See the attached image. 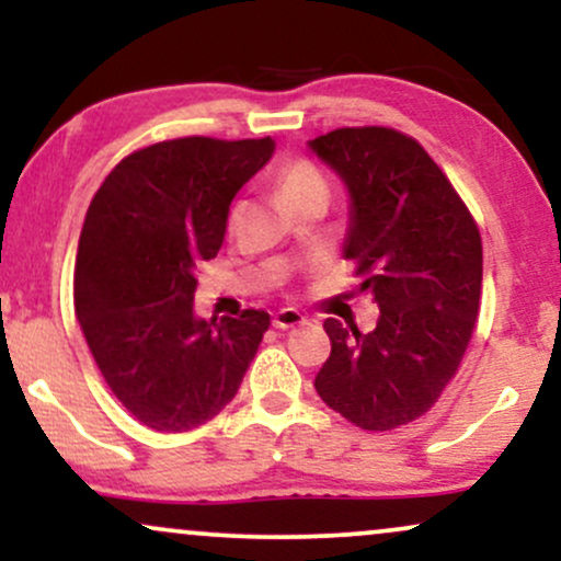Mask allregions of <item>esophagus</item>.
Returning a JSON list of instances; mask_svg holds the SVG:
<instances>
[{"instance_id": "esophagus-1", "label": "esophagus", "mask_w": 561, "mask_h": 561, "mask_svg": "<svg viewBox=\"0 0 561 561\" xmlns=\"http://www.w3.org/2000/svg\"><path fill=\"white\" fill-rule=\"evenodd\" d=\"M306 321L300 311H295V308H282V311L274 313V327L276 330H293V327H298Z\"/></svg>"}]
</instances>
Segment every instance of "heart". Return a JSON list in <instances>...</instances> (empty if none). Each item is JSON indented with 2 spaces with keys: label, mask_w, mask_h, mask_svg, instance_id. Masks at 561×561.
I'll return each instance as SVG.
<instances>
[{
  "label": "heart",
  "mask_w": 561,
  "mask_h": 561,
  "mask_svg": "<svg viewBox=\"0 0 561 561\" xmlns=\"http://www.w3.org/2000/svg\"><path fill=\"white\" fill-rule=\"evenodd\" d=\"M276 195L289 205L293 199L324 195L330 197V184L321 176V171L308 160H289L276 173Z\"/></svg>",
  "instance_id": "1"
}]
</instances>
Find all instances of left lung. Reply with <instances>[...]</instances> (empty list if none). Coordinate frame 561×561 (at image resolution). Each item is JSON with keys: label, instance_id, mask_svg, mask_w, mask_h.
<instances>
[{"label": "left lung", "instance_id": "1", "mask_svg": "<svg viewBox=\"0 0 561 561\" xmlns=\"http://www.w3.org/2000/svg\"><path fill=\"white\" fill-rule=\"evenodd\" d=\"M308 147L347 186L343 259L379 308L369 334L324 321L332 353L313 388L347 422L385 433L433 409L465 358L480 311V231L446 173L396 128H334Z\"/></svg>", "mask_w": 561, "mask_h": 561}]
</instances>
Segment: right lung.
Segmentation results:
<instances>
[{
  "instance_id": "add662e5",
  "label": "right lung",
  "mask_w": 561,
  "mask_h": 561,
  "mask_svg": "<svg viewBox=\"0 0 561 561\" xmlns=\"http://www.w3.org/2000/svg\"><path fill=\"white\" fill-rule=\"evenodd\" d=\"M274 139L182 137L131 152L87 210L73 302L113 396L158 433L214 420L240 390L272 319L195 317V268L216 259L229 205Z\"/></svg>"
}]
</instances>
